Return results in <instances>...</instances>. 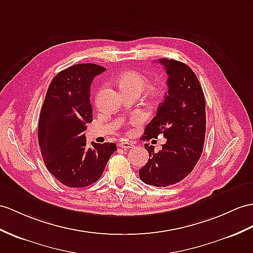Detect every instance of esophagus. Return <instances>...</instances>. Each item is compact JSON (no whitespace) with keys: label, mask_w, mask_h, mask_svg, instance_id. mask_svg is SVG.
Returning a JSON list of instances; mask_svg holds the SVG:
<instances>
[{"label":"esophagus","mask_w":253,"mask_h":253,"mask_svg":"<svg viewBox=\"0 0 253 253\" xmlns=\"http://www.w3.org/2000/svg\"><path fill=\"white\" fill-rule=\"evenodd\" d=\"M118 146L120 148H123V149H130V148H133L134 144L131 143V141H121Z\"/></svg>","instance_id":"34e87169"}]
</instances>
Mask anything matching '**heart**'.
I'll use <instances>...</instances> for the list:
<instances>
[{"label": "heart", "instance_id": "heart-1", "mask_svg": "<svg viewBox=\"0 0 253 253\" xmlns=\"http://www.w3.org/2000/svg\"><path fill=\"white\" fill-rule=\"evenodd\" d=\"M118 84L123 92L135 90L140 93L141 91L145 90L149 85V80H148L147 76H145L143 73L137 71H128L119 76ZM150 93L152 96L158 97L161 95V90L151 87Z\"/></svg>", "mask_w": 253, "mask_h": 253}]
</instances>
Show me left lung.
<instances>
[{
    "instance_id": "obj_1",
    "label": "left lung",
    "mask_w": 253,
    "mask_h": 253,
    "mask_svg": "<svg viewBox=\"0 0 253 253\" xmlns=\"http://www.w3.org/2000/svg\"><path fill=\"white\" fill-rule=\"evenodd\" d=\"M159 62L169 75V91L143 139L163 134L166 143L159 152L145 144L149 160L139 169V178L151 186L168 187L184 179L199 162L205 141L206 106L199 79L187 64L165 58Z\"/></svg>"
}]
</instances>
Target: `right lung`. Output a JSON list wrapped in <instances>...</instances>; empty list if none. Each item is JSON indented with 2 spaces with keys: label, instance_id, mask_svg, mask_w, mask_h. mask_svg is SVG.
Returning a JSON list of instances; mask_svg holds the SVG:
<instances>
[{
  "label": "right lung",
  "instance_id": "add662e5",
  "mask_svg": "<svg viewBox=\"0 0 253 253\" xmlns=\"http://www.w3.org/2000/svg\"><path fill=\"white\" fill-rule=\"evenodd\" d=\"M105 67L75 64L55 75L49 84L39 122V144L46 168L70 188L88 187L100 179L114 143L87 147L84 131L92 121L90 85Z\"/></svg>",
  "mask_w": 253,
  "mask_h": 253
}]
</instances>
